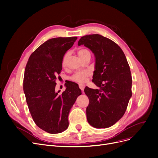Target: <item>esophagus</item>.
Here are the masks:
<instances>
[{
	"instance_id": "34e87169",
	"label": "esophagus",
	"mask_w": 158,
	"mask_h": 158,
	"mask_svg": "<svg viewBox=\"0 0 158 158\" xmlns=\"http://www.w3.org/2000/svg\"><path fill=\"white\" fill-rule=\"evenodd\" d=\"M79 88L81 89L82 92V91L84 90L85 87V86L84 85H79Z\"/></svg>"
}]
</instances>
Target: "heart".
Returning <instances> with one entry per match:
<instances>
[{
    "label": "heart",
    "mask_w": 158,
    "mask_h": 158,
    "mask_svg": "<svg viewBox=\"0 0 158 158\" xmlns=\"http://www.w3.org/2000/svg\"><path fill=\"white\" fill-rule=\"evenodd\" d=\"M78 54L82 60H84L87 56L90 55V52H89L88 50L86 48H81L78 51ZM69 56V52H67L64 54V56L63 57L62 65L63 66H65L66 64V62H67ZM90 74H91V72L89 70H86L79 71V72H77L76 73H75L72 76L71 79L74 81L79 82V83H83V82L86 81L88 77L89 76Z\"/></svg>",
    "instance_id": "heart-1"
}]
</instances>
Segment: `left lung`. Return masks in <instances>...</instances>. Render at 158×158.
Instances as JSON below:
<instances>
[{
  "label": "left lung",
  "mask_w": 158,
  "mask_h": 158,
  "mask_svg": "<svg viewBox=\"0 0 158 158\" xmlns=\"http://www.w3.org/2000/svg\"><path fill=\"white\" fill-rule=\"evenodd\" d=\"M82 45L94 54L95 64L92 82L100 88H85L89 98L87 120L95 128L110 127L123 117L132 96L129 65L121 48L100 35L81 37L78 45Z\"/></svg>",
  "instance_id": "left-lung-1"
}]
</instances>
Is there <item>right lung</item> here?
<instances>
[{
    "label": "right lung",
    "instance_id": "obj_1",
    "mask_svg": "<svg viewBox=\"0 0 158 158\" xmlns=\"http://www.w3.org/2000/svg\"><path fill=\"white\" fill-rule=\"evenodd\" d=\"M77 37L50 39L33 52L26 66L23 92L32 118L40 129L57 134L68 128L70 111L81 90L76 82L66 85L61 94L55 91L64 55Z\"/></svg>",
    "mask_w": 158,
    "mask_h": 158
}]
</instances>
